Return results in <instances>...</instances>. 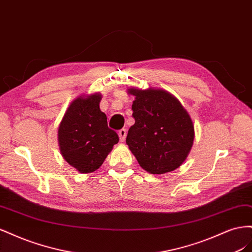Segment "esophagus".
<instances>
[{
	"mask_svg": "<svg viewBox=\"0 0 252 252\" xmlns=\"http://www.w3.org/2000/svg\"><path fill=\"white\" fill-rule=\"evenodd\" d=\"M126 134H127L126 129H121V130H119V136H120V141L121 142H124L125 141Z\"/></svg>",
	"mask_w": 252,
	"mask_h": 252,
	"instance_id": "obj_1",
	"label": "esophagus"
}]
</instances>
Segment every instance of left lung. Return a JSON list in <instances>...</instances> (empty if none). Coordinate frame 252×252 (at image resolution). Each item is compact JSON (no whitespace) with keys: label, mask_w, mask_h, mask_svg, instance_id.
I'll use <instances>...</instances> for the list:
<instances>
[{"label":"left lung","mask_w":252,"mask_h":252,"mask_svg":"<svg viewBox=\"0 0 252 252\" xmlns=\"http://www.w3.org/2000/svg\"><path fill=\"white\" fill-rule=\"evenodd\" d=\"M128 93L135 96L126 144L143 169L152 174L170 172L185 161L194 139L192 121L181 103L162 89Z\"/></svg>","instance_id":"left-lung-1"}]
</instances>
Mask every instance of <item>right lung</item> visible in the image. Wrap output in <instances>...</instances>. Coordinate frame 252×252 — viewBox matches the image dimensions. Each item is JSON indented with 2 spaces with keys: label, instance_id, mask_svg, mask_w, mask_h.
I'll return each mask as SVG.
<instances>
[{
  "label": "right lung",
  "instance_id": "obj_1",
  "mask_svg": "<svg viewBox=\"0 0 252 252\" xmlns=\"http://www.w3.org/2000/svg\"><path fill=\"white\" fill-rule=\"evenodd\" d=\"M101 94L78 97L68 107L59 127V144L68 164L82 173L100 167L119 135L107 125V117L100 110Z\"/></svg>",
  "mask_w": 252,
  "mask_h": 252
}]
</instances>
